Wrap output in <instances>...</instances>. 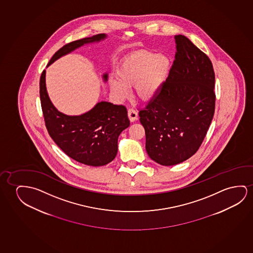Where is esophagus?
Returning <instances> with one entry per match:
<instances>
[{
  "mask_svg": "<svg viewBox=\"0 0 253 253\" xmlns=\"http://www.w3.org/2000/svg\"><path fill=\"white\" fill-rule=\"evenodd\" d=\"M128 117L129 121L135 122L138 118V114L134 109H129L128 110Z\"/></svg>",
  "mask_w": 253,
  "mask_h": 253,
  "instance_id": "obj_1",
  "label": "esophagus"
}]
</instances>
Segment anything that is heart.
I'll list each match as a JSON object with an SVG mask.
<instances>
[{
  "mask_svg": "<svg viewBox=\"0 0 253 253\" xmlns=\"http://www.w3.org/2000/svg\"><path fill=\"white\" fill-rule=\"evenodd\" d=\"M171 68L170 60L163 54L141 50L125 58L116 71V79L109 80L110 92L119 101L129 96L134 87L136 97L143 103H151L161 94Z\"/></svg>",
  "mask_w": 253,
  "mask_h": 253,
  "instance_id": "1",
  "label": "heart"
}]
</instances>
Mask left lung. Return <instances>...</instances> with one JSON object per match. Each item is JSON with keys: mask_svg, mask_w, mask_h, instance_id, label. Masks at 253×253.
<instances>
[{"mask_svg": "<svg viewBox=\"0 0 253 253\" xmlns=\"http://www.w3.org/2000/svg\"><path fill=\"white\" fill-rule=\"evenodd\" d=\"M176 53L167 82L154 102L139 111L146 151L171 166L198 151L215 110V74L209 57L186 37H175Z\"/></svg>", "mask_w": 253, "mask_h": 253, "instance_id": "8db88e82", "label": "left lung"}]
</instances>
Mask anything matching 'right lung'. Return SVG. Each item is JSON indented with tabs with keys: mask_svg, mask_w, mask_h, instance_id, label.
Returning a JSON list of instances; mask_svg holds the SVG:
<instances>
[{
	"mask_svg": "<svg viewBox=\"0 0 253 253\" xmlns=\"http://www.w3.org/2000/svg\"><path fill=\"white\" fill-rule=\"evenodd\" d=\"M107 37L106 34H98L67 44L52 56L47 68L85 44L100 42ZM102 77L106 83L109 75L103 74ZM40 98L48 134L65 154L81 164L95 167L107 165L116 158L118 136L129 126L125 106L102 101L78 116L60 112L48 96L46 70L41 76Z\"/></svg>",
	"mask_w": 253,
	"mask_h": 253,
	"instance_id": "1",
	"label": "right lung"
}]
</instances>
